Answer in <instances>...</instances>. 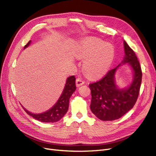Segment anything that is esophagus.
I'll return each instance as SVG.
<instances>
[{"instance_id": "1", "label": "esophagus", "mask_w": 156, "mask_h": 156, "mask_svg": "<svg viewBox=\"0 0 156 156\" xmlns=\"http://www.w3.org/2000/svg\"><path fill=\"white\" fill-rule=\"evenodd\" d=\"M84 84V80H83L82 79H80L79 78L76 79V86H77V87H80V86H82Z\"/></svg>"}]
</instances>
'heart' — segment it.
Returning a JSON list of instances; mask_svg holds the SVG:
<instances>
[{
    "label": "heart",
    "mask_w": 156,
    "mask_h": 156,
    "mask_svg": "<svg viewBox=\"0 0 156 156\" xmlns=\"http://www.w3.org/2000/svg\"><path fill=\"white\" fill-rule=\"evenodd\" d=\"M76 53L78 58L85 59L83 70L92 77L102 76L108 72L115 53L112 44L94 38L83 41L76 48Z\"/></svg>",
    "instance_id": "obj_1"
}]
</instances>
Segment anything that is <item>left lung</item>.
Wrapping results in <instances>:
<instances>
[{"instance_id": "left-lung-1", "label": "left lung", "mask_w": 156, "mask_h": 156, "mask_svg": "<svg viewBox=\"0 0 156 156\" xmlns=\"http://www.w3.org/2000/svg\"><path fill=\"white\" fill-rule=\"evenodd\" d=\"M125 56L122 62L109 71L99 81L90 84L92 94L90 109L102 121H114L124 115L136 103L141 84L142 72L135 53L123 41ZM127 63L133 71L131 84L121 88L116 84L115 73L122 65Z\"/></svg>"}]
</instances>
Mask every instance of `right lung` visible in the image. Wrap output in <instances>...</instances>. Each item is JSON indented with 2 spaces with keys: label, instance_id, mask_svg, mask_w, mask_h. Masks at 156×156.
Segmentation results:
<instances>
[{
  "label": "right lung",
  "instance_id": "add662e5",
  "mask_svg": "<svg viewBox=\"0 0 156 156\" xmlns=\"http://www.w3.org/2000/svg\"><path fill=\"white\" fill-rule=\"evenodd\" d=\"M31 41H30L28 42L24 49H26L31 44ZM76 90V77L74 76H72L67 78L65 87L57 103L49 110L40 114H34L26 110L23 106L22 107L27 114L37 120L43 122H55L61 119L66 114L69 107V98Z\"/></svg>",
  "mask_w": 156,
  "mask_h": 156
}]
</instances>
